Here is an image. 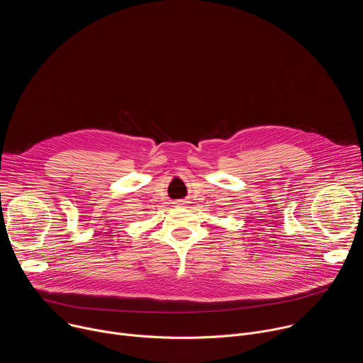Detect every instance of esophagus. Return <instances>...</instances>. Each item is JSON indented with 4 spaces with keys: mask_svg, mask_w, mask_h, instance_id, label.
I'll return each instance as SVG.
<instances>
[{
    "mask_svg": "<svg viewBox=\"0 0 363 363\" xmlns=\"http://www.w3.org/2000/svg\"><path fill=\"white\" fill-rule=\"evenodd\" d=\"M174 203H175V205H177V206H182V205H184V203H185V201H175V202H174Z\"/></svg>",
    "mask_w": 363,
    "mask_h": 363,
    "instance_id": "esophagus-1",
    "label": "esophagus"
}]
</instances>
